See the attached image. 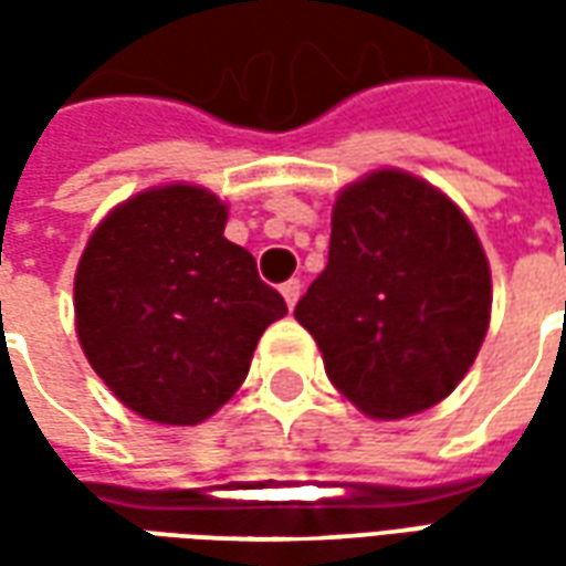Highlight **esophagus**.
I'll list each match as a JSON object with an SVG mask.
<instances>
[{"label":"esophagus","instance_id":"obj_1","mask_svg":"<svg viewBox=\"0 0 566 566\" xmlns=\"http://www.w3.org/2000/svg\"><path fill=\"white\" fill-rule=\"evenodd\" d=\"M300 294H303V284L296 282V279H291V282L282 284V296H284V303H287V308L296 306Z\"/></svg>","mask_w":566,"mask_h":566}]
</instances>
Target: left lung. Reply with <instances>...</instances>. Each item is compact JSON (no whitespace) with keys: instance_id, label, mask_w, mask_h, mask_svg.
<instances>
[{"instance_id":"left-lung-1","label":"left lung","mask_w":566,"mask_h":566,"mask_svg":"<svg viewBox=\"0 0 566 566\" xmlns=\"http://www.w3.org/2000/svg\"><path fill=\"white\" fill-rule=\"evenodd\" d=\"M294 318L364 416H418L458 388L485 343V248L439 187L376 169L339 190L331 258Z\"/></svg>"}]
</instances>
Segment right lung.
Wrapping results in <instances>:
<instances>
[{
	"mask_svg": "<svg viewBox=\"0 0 566 566\" xmlns=\"http://www.w3.org/2000/svg\"><path fill=\"white\" fill-rule=\"evenodd\" d=\"M227 202L157 185L93 230L75 270V331L96 376L157 424L193 427L245 381L260 336L287 315L227 235Z\"/></svg>",
	"mask_w": 566,
	"mask_h": 566,
	"instance_id": "right-lung-1",
	"label": "right lung"
}]
</instances>
